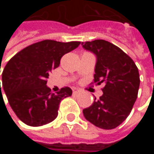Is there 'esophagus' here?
Here are the masks:
<instances>
[{
  "label": "esophagus",
  "instance_id": "obj_1",
  "mask_svg": "<svg viewBox=\"0 0 154 154\" xmlns=\"http://www.w3.org/2000/svg\"><path fill=\"white\" fill-rule=\"evenodd\" d=\"M79 93H80V92H79L78 90H76V89L73 90V94H79Z\"/></svg>",
  "mask_w": 154,
  "mask_h": 154
}]
</instances>
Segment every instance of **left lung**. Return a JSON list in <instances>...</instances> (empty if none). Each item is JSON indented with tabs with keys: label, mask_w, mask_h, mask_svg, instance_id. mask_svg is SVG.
Masks as SVG:
<instances>
[{
	"label": "left lung",
	"mask_w": 154,
	"mask_h": 154,
	"mask_svg": "<svg viewBox=\"0 0 154 154\" xmlns=\"http://www.w3.org/2000/svg\"><path fill=\"white\" fill-rule=\"evenodd\" d=\"M81 45L96 56L94 83L105 84L103 94L83 109L84 116L100 128H115L128 118L137 98L138 69L128 54L109 42L94 40Z\"/></svg>",
	"instance_id": "1"
}]
</instances>
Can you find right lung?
<instances>
[{
  "mask_svg": "<svg viewBox=\"0 0 154 154\" xmlns=\"http://www.w3.org/2000/svg\"><path fill=\"white\" fill-rule=\"evenodd\" d=\"M79 45L45 40L26 47L9 60L2 72V87L22 122L39 127L57 118L60 101L71 96L72 90L63 87L53 94L46 80L51 69L59 67L61 57Z\"/></svg>",
  "mask_w": 154,
  "mask_h": 154,
  "instance_id": "add662e5",
  "label": "right lung"
}]
</instances>
